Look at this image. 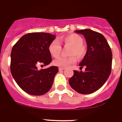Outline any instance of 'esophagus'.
<instances>
[{
  "label": "esophagus",
  "mask_w": 122,
  "mask_h": 122,
  "mask_svg": "<svg viewBox=\"0 0 122 122\" xmlns=\"http://www.w3.org/2000/svg\"><path fill=\"white\" fill-rule=\"evenodd\" d=\"M59 71H63V70H65V68H59Z\"/></svg>",
  "instance_id": "obj_1"
}]
</instances>
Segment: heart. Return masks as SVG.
Returning a JSON list of instances; mask_svg holds the SVG:
<instances>
[{
  "label": "heart",
  "mask_w": 122,
  "mask_h": 122,
  "mask_svg": "<svg viewBox=\"0 0 122 122\" xmlns=\"http://www.w3.org/2000/svg\"><path fill=\"white\" fill-rule=\"evenodd\" d=\"M59 41L65 46H71L69 50V57H60L54 60L53 63L60 68H67L76 61L77 57L81 59L86 52V47L83 45V40L80 36L77 34H71L61 37ZM48 50L51 55L57 58L60 55L62 46L57 40H54L50 43Z\"/></svg>",
  "instance_id": "b5f03b06"
}]
</instances>
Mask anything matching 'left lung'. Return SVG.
Here are the masks:
<instances>
[{"instance_id": "obj_1", "label": "left lung", "mask_w": 122, "mask_h": 122, "mask_svg": "<svg viewBox=\"0 0 122 122\" xmlns=\"http://www.w3.org/2000/svg\"><path fill=\"white\" fill-rule=\"evenodd\" d=\"M84 36L87 51L79 66H85V71H74L69 80L70 86L82 94L97 91L109 77L112 66V52L107 39L100 33L89 29L76 31Z\"/></svg>"}]
</instances>
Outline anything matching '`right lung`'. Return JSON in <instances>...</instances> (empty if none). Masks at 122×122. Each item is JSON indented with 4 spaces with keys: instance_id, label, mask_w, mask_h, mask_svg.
I'll return each instance as SVG.
<instances>
[{
    "instance_id": "obj_1",
    "label": "right lung",
    "mask_w": 122,
    "mask_h": 122,
    "mask_svg": "<svg viewBox=\"0 0 122 122\" xmlns=\"http://www.w3.org/2000/svg\"><path fill=\"white\" fill-rule=\"evenodd\" d=\"M55 36L46 33H28L12 48L11 72L17 84L29 94L41 96L52 87L58 67L52 66L39 70L37 65H48L52 61L48 46Z\"/></svg>"
}]
</instances>
